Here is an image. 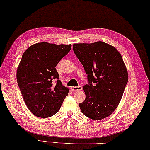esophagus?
Returning <instances> with one entry per match:
<instances>
[{"mask_svg":"<svg viewBox=\"0 0 150 150\" xmlns=\"http://www.w3.org/2000/svg\"><path fill=\"white\" fill-rule=\"evenodd\" d=\"M72 91H81L82 88H81V86H73L71 88Z\"/></svg>","mask_w":150,"mask_h":150,"instance_id":"1","label":"esophagus"}]
</instances>
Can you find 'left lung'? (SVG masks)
<instances>
[{
    "mask_svg": "<svg viewBox=\"0 0 150 150\" xmlns=\"http://www.w3.org/2000/svg\"><path fill=\"white\" fill-rule=\"evenodd\" d=\"M73 51L84 66L88 84L85 100L79 103L83 114L94 120L105 118L120 103L128 73L120 52L102 41L75 43Z\"/></svg>",
    "mask_w": 150,
    "mask_h": 150,
    "instance_id": "left-lung-1",
    "label": "left lung"
}]
</instances>
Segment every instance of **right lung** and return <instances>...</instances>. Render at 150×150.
<instances>
[{"instance_id": "right-lung-1", "label": "right lung", "mask_w": 150, "mask_h": 150, "mask_svg": "<svg viewBox=\"0 0 150 150\" xmlns=\"http://www.w3.org/2000/svg\"><path fill=\"white\" fill-rule=\"evenodd\" d=\"M71 49V44L41 42L31 45L23 54L17 69V83L26 106L36 116L55 114L69 94L55 67Z\"/></svg>"}]
</instances>
